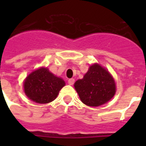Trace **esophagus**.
Segmentation results:
<instances>
[{
    "instance_id": "esophagus-1",
    "label": "esophagus",
    "mask_w": 146,
    "mask_h": 146,
    "mask_svg": "<svg viewBox=\"0 0 146 146\" xmlns=\"http://www.w3.org/2000/svg\"><path fill=\"white\" fill-rule=\"evenodd\" d=\"M74 79H73V78H71V79H69V80H68V83H69V85H70V86H72V85L74 84Z\"/></svg>"
}]
</instances>
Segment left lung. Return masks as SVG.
I'll return each mask as SVG.
<instances>
[{"label":"left lung","mask_w":146,"mask_h":146,"mask_svg":"<svg viewBox=\"0 0 146 146\" xmlns=\"http://www.w3.org/2000/svg\"><path fill=\"white\" fill-rule=\"evenodd\" d=\"M74 86L82 102L90 107L105 104L116 91L113 76L98 64L89 67L83 78L76 81Z\"/></svg>","instance_id":"1"}]
</instances>
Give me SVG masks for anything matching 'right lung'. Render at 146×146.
<instances>
[{"mask_svg":"<svg viewBox=\"0 0 146 146\" xmlns=\"http://www.w3.org/2000/svg\"><path fill=\"white\" fill-rule=\"evenodd\" d=\"M62 78L54 75L47 68L34 70L24 81V92L34 102L47 104L56 99L60 89L65 86Z\"/></svg>","mask_w":146,"mask_h":146,"instance_id":"add662e5","label":"right lung"}]
</instances>
